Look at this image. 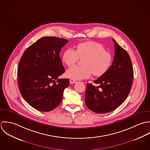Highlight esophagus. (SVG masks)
<instances>
[{
	"label": "esophagus",
	"mask_w": 150,
	"mask_h": 150,
	"mask_svg": "<svg viewBox=\"0 0 150 150\" xmlns=\"http://www.w3.org/2000/svg\"><path fill=\"white\" fill-rule=\"evenodd\" d=\"M69 81H70V83H71V84H74V83H75L77 82H76L75 79H70Z\"/></svg>",
	"instance_id": "esophagus-1"
}]
</instances>
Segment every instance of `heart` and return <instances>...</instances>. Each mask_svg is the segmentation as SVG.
Returning a JSON list of instances; mask_svg holds the SVG:
<instances>
[{"instance_id":"1","label":"heart","mask_w":150,"mask_h":150,"mask_svg":"<svg viewBox=\"0 0 150 150\" xmlns=\"http://www.w3.org/2000/svg\"><path fill=\"white\" fill-rule=\"evenodd\" d=\"M79 59L83 60L82 67L73 66L66 71L67 77L75 80L88 78L91 74L101 76L109 69L112 56L105 51L104 47L96 42H86L78 44L75 50L71 48L66 49L62 57L63 62L67 66L74 65Z\"/></svg>"}]
</instances>
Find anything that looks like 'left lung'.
Wrapping results in <instances>:
<instances>
[{
	"mask_svg": "<svg viewBox=\"0 0 150 150\" xmlns=\"http://www.w3.org/2000/svg\"><path fill=\"white\" fill-rule=\"evenodd\" d=\"M115 55L112 64L107 72L99 77L93 86L87 83L85 103L92 111L97 114L111 112L120 105L131 89L133 69L127 52L112 39Z\"/></svg>",
	"mask_w": 150,
	"mask_h": 150,
	"instance_id": "obj_1",
	"label": "left lung"
}]
</instances>
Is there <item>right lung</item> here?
I'll return each instance as SVG.
<instances>
[{"label":"right lung","instance_id":"obj_1","mask_svg":"<svg viewBox=\"0 0 150 150\" xmlns=\"http://www.w3.org/2000/svg\"><path fill=\"white\" fill-rule=\"evenodd\" d=\"M68 42L57 37H43L28 47L20 59L19 90L23 98L38 111L49 112L56 108L69 85L68 79L58 78L65 72L60 51Z\"/></svg>","mask_w":150,"mask_h":150}]
</instances>
